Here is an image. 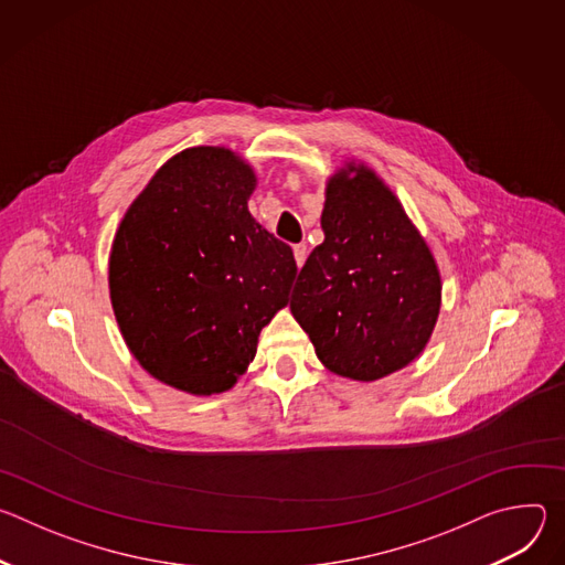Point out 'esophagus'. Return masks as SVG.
<instances>
[{"mask_svg":"<svg viewBox=\"0 0 565 565\" xmlns=\"http://www.w3.org/2000/svg\"><path fill=\"white\" fill-rule=\"evenodd\" d=\"M292 255H295L297 266L301 268V266H303V262H306V257H308V248H306V244H297V246H292Z\"/></svg>","mask_w":565,"mask_h":565,"instance_id":"esophagus-1","label":"esophagus"}]
</instances>
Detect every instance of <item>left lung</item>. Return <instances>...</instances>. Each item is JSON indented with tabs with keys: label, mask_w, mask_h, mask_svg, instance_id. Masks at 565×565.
Segmentation results:
<instances>
[{
	"label": "left lung",
	"mask_w": 565,
	"mask_h": 565,
	"mask_svg": "<svg viewBox=\"0 0 565 565\" xmlns=\"http://www.w3.org/2000/svg\"><path fill=\"white\" fill-rule=\"evenodd\" d=\"M324 244L306 259L290 310L329 371L373 382L414 362L440 312V273L405 207L366 166L329 179Z\"/></svg>",
	"instance_id": "left-lung-1"
}]
</instances>
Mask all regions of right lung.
Wrapping results in <instances>:
<instances>
[{"label": "right lung", "instance_id": "1", "mask_svg": "<svg viewBox=\"0 0 565 565\" xmlns=\"http://www.w3.org/2000/svg\"><path fill=\"white\" fill-rule=\"evenodd\" d=\"M257 177L225 147L160 168L118 225L109 295L120 333L156 380L194 395L234 386L288 303L290 246L248 212Z\"/></svg>", "mask_w": 565, "mask_h": 565}]
</instances>
